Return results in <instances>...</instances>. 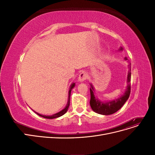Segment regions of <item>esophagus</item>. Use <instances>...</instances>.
I'll return each instance as SVG.
<instances>
[{
  "instance_id": "1",
  "label": "esophagus",
  "mask_w": 155,
  "mask_h": 155,
  "mask_svg": "<svg viewBox=\"0 0 155 155\" xmlns=\"http://www.w3.org/2000/svg\"><path fill=\"white\" fill-rule=\"evenodd\" d=\"M87 77H88L87 74L86 72H82L79 75L78 79H79V81L83 82V81H84L85 80H86Z\"/></svg>"
}]
</instances>
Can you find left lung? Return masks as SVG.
Instances as JSON below:
<instances>
[{"mask_svg":"<svg viewBox=\"0 0 155 155\" xmlns=\"http://www.w3.org/2000/svg\"><path fill=\"white\" fill-rule=\"evenodd\" d=\"M123 48H120V50H122ZM125 60H127V58H125ZM129 71L128 72L127 76V83L128 85L127 87V89L124 94L121 96L118 99L114 100L113 101L109 102H102L97 100L94 95V87L91 84V88H90L91 92V101L90 105L92 109L97 114H100L103 115H110L115 113L116 112L120 109L126 101L128 100L130 93V78H131V69L130 64H129Z\"/></svg>","mask_w":155,"mask_h":155,"instance_id":"1","label":"left lung"}]
</instances>
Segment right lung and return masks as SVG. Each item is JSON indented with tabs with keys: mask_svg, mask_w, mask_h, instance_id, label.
Instances as JSON below:
<instances>
[{
	"mask_svg": "<svg viewBox=\"0 0 155 155\" xmlns=\"http://www.w3.org/2000/svg\"><path fill=\"white\" fill-rule=\"evenodd\" d=\"M75 86V83H72L71 86H70V90L68 91V102H67V106L65 107V108L64 109H63L62 110H61L60 112H58V113L56 114H54L53 115L51 116H46V115H42V114H40L39 113H37L36 112H35V113L37 114H38L39 116L43 117V118H47V119H53V118H59V117L63 116V114H64L65 113H66L68 109V107L70 105V94H71V91H72V89Z\"/></svg>",
	"mask_w": 155,
	"mask_h": 155,
	"instance_id": "obj_1",
	"label": "right lung"
}]
</instances>
